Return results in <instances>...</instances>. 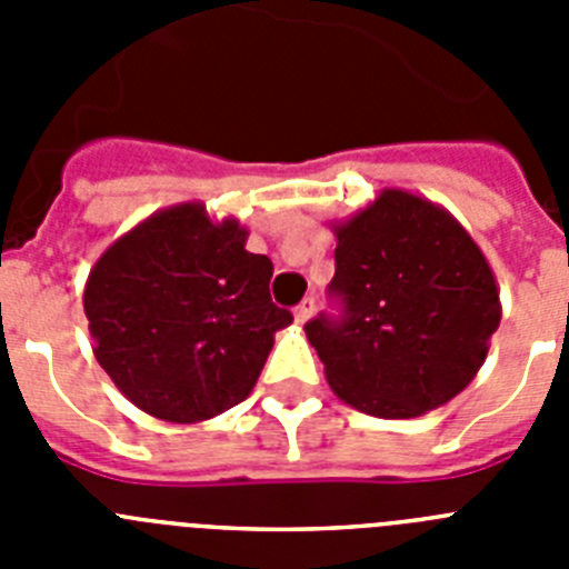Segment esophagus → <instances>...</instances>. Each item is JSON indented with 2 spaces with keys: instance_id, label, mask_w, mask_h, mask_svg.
<instances>
[{
  "instance_id": "obj_1",
  "label": "esophagus",
  "mask_w": 569,
  "mask_h": 569,
  "mask_svg": "<svg viewBox=\"0 0 569 569\" xmlns=\"http://www.w3.org/2000/svg\"><path fill=\"white\" fill-rule=\"evenodd\" d=\"M313 310H316V301L313 299L301 301L299 308L293 310V321H296V325H308L310 316H313Z\"/></svg>"
}]
</instances>
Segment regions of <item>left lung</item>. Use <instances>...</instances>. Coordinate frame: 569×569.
Here are the masks:
<instances>
[{"mask_svg": "<svg viewBox=\"0 0 569 569\" xmlns=\"http://www.w3.org/2000/svg\"><path fill=\"white\" fill-rule=\"evenodd\" d=\"M330 290L345 319L308 321L328 385L376 419H416L459 396L481 370L501 301L490 261L450 210L385 188L330 224Z\"/></svg>", "mask_w": 569, "mask_h": 569, "instance_id": "obj_1", "label": "left lung"}]
</instances>
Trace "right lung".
<instances>
[{
    "mask_svg": "<svg viewBox=\"0 0 569 569\" xmlns=\"http://www.w3.org/2000/svg\"><path fill=\"white\" fill-rule=\"evenodd\" d=\"M239 219L202 202L156 210L104 250L84 281L93 356L153 419L199 425L244 401L276 330L273 261L250 253Z\"/></svg>",
    "mask_w": 569,
    "mask_h": 569,
    "instance_id": "obj_1",
    "label": "right lung"
}]
</instances>
